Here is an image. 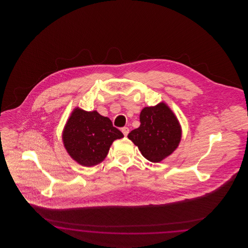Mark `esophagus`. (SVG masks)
Here are the masks:
<instances>
[{
  "label": "esophagus",
  "mask_w": 248,
  "mask_h": 248,
  "mask_svg": "<svg viewBox=\"0 0 248 248\" xmlns=\"http://www.w3.org/2000/svg\"><path fill=\"white\" fill-rule=\"evenodd\" d=\"M122 132L124 135V137H126L128 135V133H129V128L128 127H123L122 128Z\"/></svg>",
  "instance_id": "obj_1"
}]
</instances>
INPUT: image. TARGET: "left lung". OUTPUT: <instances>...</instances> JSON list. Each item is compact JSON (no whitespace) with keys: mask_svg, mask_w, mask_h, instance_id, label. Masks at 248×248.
Returning a JSON list of instances; mask_svg holds the SVG:
<instances>
[{"mask_svg":"<svg viewBox=\"0 0 248 248\" xmlns=\"http://www.w3.org/2000/svg\"><path fill=\"white\" fill-rule=\"evenodd\" d=\"M140 120V127L127 137L147 160L159 163L177 149L181 130L177 117L165 103L144 108Z\"/></svg>","mask_w":248,"mask_h":248,"instance_id":"obj_1","label":"left lung"}]
</instances>
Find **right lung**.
Masks as SVG:
<instances>
[{"mask_svg": "<svg viewBox=\"0 0 248 248\" xmlns=\"http://www.w3.org/2000/svg\"><path fill=\"white\" fill-rule=\"evenodd\" d=\"M123 133L112 125L108 117L97 111L75 108L63 131L64 146L71 158L83 166H93L102 162L115 140Z\"/></svg>", "mask_w": 248, "mask_h": 248, "instance_id": "1", "label": "right lung"}]
</instances>
